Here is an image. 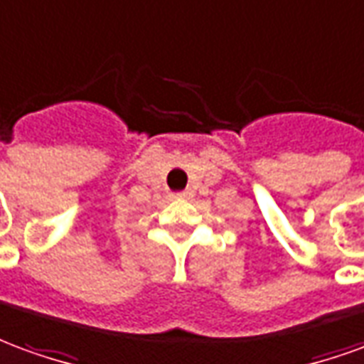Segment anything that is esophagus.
Returning <instances> with one entry per match:
<instances>
[{
  "label": "esophagus",
  "instance_id": "esophagus-1",
  "mask_svg": "<svg viewBox=\"0 0 364 364\" xmlns=\"http://www.w3.org/2000/svg\"><path fill=\"white\" fill-rule=\"evenodd\" d=\"M176 196H178V198H190V192H180L176 193Z\"/></svg>",
  "mask_w": 364,
  "mask_h": 364
}]
</instances>
